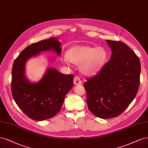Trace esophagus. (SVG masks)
Listing matches in <instances>:
<instances>
[{"label": "esophagus", "instance_id": "obj_1", "mask_svg": "<svg viewBox=\"0 0 148 148\" xmlns=\"http://www.w3.org/2000/svg\"><path fill=\"white\" fill-rule=\"evenodd\" d=\"M74 83L75 85H80V84H82V81H81L79 77L75 76L74 78Z\"/></svg>", "mask_w": 148, "mask_h": 148}]
</instances>
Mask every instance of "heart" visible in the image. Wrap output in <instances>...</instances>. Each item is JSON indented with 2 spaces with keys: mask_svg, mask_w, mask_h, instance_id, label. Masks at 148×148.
I'll return each mask as SVG.
<instances>
[{
  "mask_svg": "<svg viewBox=\"0 0 148 148\" xmlns=\"http://www.w3.org/2000/svg\"><path fill=\"white\" fill-rule=\"evenodd\" d=\"M107 52L103 47L75 46L72 48L62 58L64 64L70 65L72 62L81 64L83 73L88 75L95 74L105 64L107 59Z\"/></svg>",
  "mask_w": 148,
  "mask_h": 148,
  "instance_id": "obj_1",
  "label": "heart"
}]
</instances>
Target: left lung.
I'll return each mask as SVG.
<instances>
[{
  "mask_svg": "<svg viewBox=\"0 0 148 148\" xmlns=\"http://www.w3.org/2000/svg\"><path fill=\"white\" fill-rule=\"evenodd\" d=\"M110 60L84 84L89 110L100 119L116 117L132 103L140 82V59L120 41L107 40Z\"/></svg>",
  "mask_w": 148,
  "mask_h": 148,
  "instance_id": "left-lung-1",
  "label": "left lung"
}]
</instances>
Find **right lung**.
<instances>
[{
  "mask_svg": "<svg viewBox=\"0 0 148 148\" xmlns=\"http://www.w3.org/2000/svg\"><path fill=\"white\" fill-rule=\"evenodd\" d=\"M56 38H50L33 43L24 49L14 62L12 71L11 90L18 107L36 121L49 119L60 111L67 94L73 87V74L60 73L49 68L37 83L25 77V64L29 58L41 52L53 50L60 55L61 43Z\"/></svg>",
  "mask_w": 148,
  "mask_h": 148,
  "instance_id": "1",
  "label": "right lung"
}]
</instances>
